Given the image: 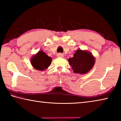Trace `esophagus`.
I'll return each instance as SVG.
<instances>
[{"mask_svg":"<svg viewBox=\"0 0 121 121\" xmlns=\"http://www.w3.org/2000/svg\"><path fill=\"white\" fill-rule=\"evenodd\" d=\"M57 56L58 57H61V58H62V57L64 56V55L62 54V53H58V54H57Z\"/></svg>","mask_w":121,"mask_h":121,"instance_id":"obj_1","label":"esophagus"}]
</instances>
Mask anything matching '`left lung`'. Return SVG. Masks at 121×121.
<instances>
[{
    "label": "left lung",
    "mask_w": 121,
    "mask_h": 121,
    "mask_svg": "<svg viewBox=\"0 0 121 121\" xmlns=\"http://www.w3.org/2000/svg\"><path fill=\"white\" fill-rule=\"evenodd\" d=\"M68 62L75 73L85 74L93 68L95 58L87 51L77 50L73 58L68 59Z\"/></svg>",
    "instance_id": "8db88e82"
}]
</instances>
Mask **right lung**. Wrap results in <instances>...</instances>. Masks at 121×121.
Wrapping results in <instances>:
<instances>
[{
	"mask_svg": "<svg viewBox=\"0 0 121 121\" xmlns=\"http://www.w3.org/2000/svg\"><path fill=\"white\" fill-rule=\"evenodd\" d=\"M52 62V59L43 51H39L31 59V63L35 69L45 70Z\"/></svg>",
	"mask_w": 121,
	"mask_h": 121,
	"instance_id": "obj_1",
	"label": "right lung"
}]
</instances>
